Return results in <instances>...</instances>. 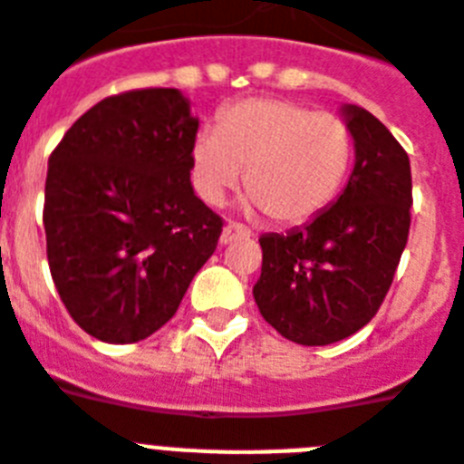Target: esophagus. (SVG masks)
<instances>
[{
  "mask_svg": "<svg viewBox=\"0 0 464 464\" xmlns=\"http://www.w3.org/2000/svg\"><path fill=\"white\" fill-rule=\"evenodd\" d=\"M240 238H250V231H247L243 224L228 221V224L224 226V231H221V245H228L233 243V240H240Z\"/></svg>",
  "mask_w": 464,
  "mask_h": 464,
  "instance_id": "1",
  "label": "esophagus"
}]
</instances>
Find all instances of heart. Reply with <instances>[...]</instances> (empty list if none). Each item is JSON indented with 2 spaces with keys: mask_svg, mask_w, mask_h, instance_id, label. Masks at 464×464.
Listing matches in <instances>:
<instances>
[{
  "mask_svg": "<svg viewBox=\"0 0 464 464\" xmlns=\"http://www.w3.org/2000/svg\"><path fill=\"white\" fill-rule=\"evenodd\" d=\"M350 164L353 133L341 116L278 97L236 102L190 150L193 186L207 205H221L245 173L247 195L281 226L317 219L341 193Z\"/></svg>",
  "mask_w": 464,
  "mask_h": 464,
  "instance_id": "heart-1",
  "label": "heart"
}]
</instances>
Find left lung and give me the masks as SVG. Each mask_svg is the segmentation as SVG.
I'll use <instances>...</instances> for the list:
<instances>
[{"label": "left lung", "instance_id": "8db88e82", "mask_svg": "<svg viewBox=\"0 0 464 464\" xmlns=\"http://www.w3.org/2000/svg\"><path fill=\"white\" fill-rule=\"evenodd\" d=\"M355 169L341 198L303 228L266 233L252 288L266 324L300 345H329L374 319L410 236L408 152L362 107H345Z\"/></svg>", "mask_w": 464, "mask_h": 464}]
</instances>
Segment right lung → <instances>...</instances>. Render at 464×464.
Listing matches in <instances>:
<instances>
[{"label":"right lung","instance_id":"obj_1","mask_svg":"<svg viewBox=\"0 0 464 464\" xmlns=\"http://www.w3.org/2000/svg\"><path fill=\"white\" fill-rule=\"evenodd\" d=\"M195 138L179 90H128L88 109L49 154V271L90 336H152L217 250L224 221L190 186Z\"/></svg>","mask_w":464,"mask_h":464}]
</instances>
